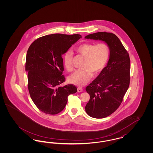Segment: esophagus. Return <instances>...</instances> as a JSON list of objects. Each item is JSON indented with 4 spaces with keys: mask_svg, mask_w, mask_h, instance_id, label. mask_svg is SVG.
<instances>
[{
    "mask_svg": "<svg viewBox=\"0 0 153 153\" xmlns=\"http://www.w3.org/2000/svg\"><path fill=\"white\" fill-rule=\"evenodd\" d=\"M83 91V89L82 88L79 87L77 88V92H82Z\"/></svg>",
    "mask_w": 153,
    "mask_h": 153,
    "instance_id": "esophagus-1",
    "label": "esophagus"
}]
</instances>
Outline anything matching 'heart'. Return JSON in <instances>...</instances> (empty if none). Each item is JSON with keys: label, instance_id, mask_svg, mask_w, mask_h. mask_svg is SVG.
<instances>
[{"label": "heart", "instance_id": "1", "mask_svg": "<svg viewBox=\"0 0 153 153\" xmlns=\"http://www.w3.org/2000/svg\"><path fill=\"white\" fill-rule=\"evenodd\" d=\"M75 51L85 58L82 65L83 69L76 71L68 80L72 84L83 86L92 79L93 73H100L106 65L109 58V47L104 43L83 44L76 47ZM72 59V53L67 51L64 56V65L68 71L73 70Z\"/></svg>", "mask_w": 153, "mask_h": 153}]
</instances>
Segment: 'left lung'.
I'll use <instances>...</instances> for the list:
<instances>
[{
  "label": "left lung",
  "mask_w": 153,
  "mask_h": 153,
  "mask_svg": "<svg viewBox=\"0 0 153 153\" xmlns=\"http://www.w3.org/2000/svg\"><path fill=\"white\" fill-rule=\"evenodd\" d=\"M85 38L104 41L109 47L107 66L86 87L90 95L85 107L87 114L92 117L104 118L118 108L129 87L130 59L120 39L113 33L98 32Z\"/></svg>",
  "instance_id": "8db88e82"
}]
</instances>
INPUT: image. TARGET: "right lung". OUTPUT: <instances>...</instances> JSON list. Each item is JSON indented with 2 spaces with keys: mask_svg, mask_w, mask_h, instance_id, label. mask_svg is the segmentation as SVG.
I'll return each mask as SVG.
<instances>
[{
  "mask_svg": "<svg viewBox=\"0 0 153 153\" xmlns=\"http://www.w3.org/2000/svg\"><path fill=\"white\" fill-rule=\"evenodd\" d=\"M81 38L80 34H53L36 39L28 49L25 70L30 95L45 114L56 115L62 111L68 96L77 92L72 84L60 86L65 80L62 55Z\"/></svg>",
  "mask_w": 153,
  "mask_h": 153,
  "instance_id": "add662e5",
  "label": "right lung"
}]
</instances>
